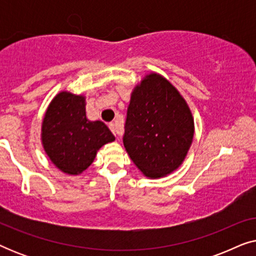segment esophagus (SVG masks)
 <instances>
[{"label":"esophagus","mask_w":256,"mask_h":256,"mask_svg":"<svg viewBox=\"0 0 256 256\" xmlns=\"http://www.w3.org/2000/svg\"><path fill=\"white\" fill-rule=\"evenodd\" d=\"M108 127H110V129L112 132H113L114 135H120L121 134V130L116 127V124H110V126H108Z\"/></svg>","instance_id":"34e87169"}]
</instances>
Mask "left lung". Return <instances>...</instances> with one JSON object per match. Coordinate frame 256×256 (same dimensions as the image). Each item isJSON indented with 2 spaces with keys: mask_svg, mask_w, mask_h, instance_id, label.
<instances>
[{
  "mask_svg": "<svg viewBox=\"0 0 256 256\" xmlns=\"http://www.w3.org/2000/svg\"><path fill=\"white\" fill-rule=\"evenodd\" d=\"M124 128V148L149 178L177 170L194 134L186 101L172 84L157 73L146 76L132 90Z\"/></svg>",
  "mask_w": 256,
  "mask_h": 256,
  "instance_id": "left-lung-1",
  "label": "left lung"
}]
</instances>
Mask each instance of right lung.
<instances>
[{
	"instance_id": "right-lung-1",
	"label": "right lung",
	"mask_w": 256,
	"mask_h": 256,
	"mask_svg": "<svg viewBox=\"0 0 256 256\" xmlns=\"http://www.w3.org/2000/svg\"><path fill=\"white\" fill-rule=\"evenodd\" d=\"M86 100L66 90L48 104L42 124V143L51 162L68 174H79L96 158L98 150L115 138L102 121L86 118Z\"/></svg>"
}]
</instances>
